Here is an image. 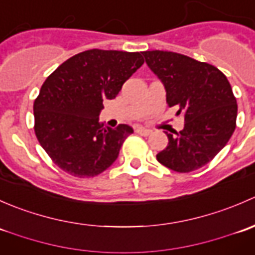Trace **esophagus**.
I'll return each mask as SVG.
<instances>
[{
  "mask_svg": "<svg viewBox=\"0 0 255 255\" xmlns=\"http://www.w3.org/2000/svg\"><path fill=\"white\" fill-rule=\"evenodd\" d=\"M135 132L140 135H149L151 133L150 129H146V128H142V127H138L135 128Z\"/></svg>",
  "mask_w": 255,
  "mask_h": 255,
  "instance_id": "1",
  "label": "esophagus"
}]
</instances>
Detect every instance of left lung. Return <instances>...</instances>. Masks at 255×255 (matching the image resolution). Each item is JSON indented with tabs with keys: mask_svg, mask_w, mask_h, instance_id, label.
<instances>
[{
	"mask_svg": "<svg viewBox=\"0 0 255 255\" xmlns=\"http://www.w3.org/2000/svg\"><path fill=\"white\" fill-rule=\"evenodd\" d=\"M145 63L160 79L166 104L184 115V129L165 132L169 143L156 159L177 173H190L210 163L236 129L237 101L222 71L173 51H143Z\"/></svg>",
	"mask_w": 255,
	"mask_h": 255,
	"instance_id": "1",
	"label": "left lung"
}]
</instances>
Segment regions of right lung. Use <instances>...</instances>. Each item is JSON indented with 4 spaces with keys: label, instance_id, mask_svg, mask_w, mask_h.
I'll return each mask as SVG.
<instances>
[{
    "label": "right lung",
    "instance_id": "right-lung-1",
    "mask_svg": "<svg viewBox=\"0 0 255 255\" xmlns=\"http://www.w3.org/2000/svg\"><path fill=\"white\" fill-rule=\"evenodd\" d=\"M135 51L91 49L71 56L48 76L33 105L34 132L47 154L61 170L94 177L115 163L128 125L104 127L100 112L140 66Z\"/></svg>",
    "mask_w": 255,
    "mask_h": 255
}]
</instances>
